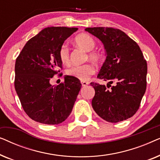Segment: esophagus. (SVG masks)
Returning <instances> with one entry per match:
<instances>
[{"instance_id":"34e87169","label":"esophagus","mask_w":160,"mask_h":160,"mask_svg":"<svg viewBox=\"0 0 160 160\" xmlns=\"http://www.w3.org/2000/svg\"><path fill=\"white\" fill-rule=\"evenodd\" d=\"M81 83H82V85L83 87H86V86H87V85L89 84L88 82H85V81H82V82H81Z\"/></svg>"}]
</instances>
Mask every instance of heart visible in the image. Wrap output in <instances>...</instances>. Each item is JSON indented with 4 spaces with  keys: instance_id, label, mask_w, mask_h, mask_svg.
<instances>
[{
    "instance_id": "1",
    "label": "heart",
    "mask_w": 160,
    "mask_h": 160,
    "mask_svg": "<svg viewBox=\"0 0 160 160\" xmlns=\"http://www.w3.org/2000/svg\"><path fill=\"white\" fill-rule=\"evenodd\" d=\"M74 42L78 47L82 48L84 51L89 52L88 58L94 62H98L102 60V55L96 52H92L95 47V41L92 36L88 34L82 33L78 35L74 38ZM58 56L60 62L63 64L69 62V49L66 44L61 45L58 51ZM95 68L92 64H84L82 65H73L67 69L68 76L76 78L81 81L89 79L90 76L95 73Z\"/></svg>"
}]
</instances>
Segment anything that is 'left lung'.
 Masks as SVG:
<instances>
[{
	"mask_svg": "<svg viewBox=\"0 0 160 160\" xmlns=\"http://www.w3.org/2000/svg\"><path fill=\"white\" fill-rule=\"evenodd\" d=\"M85 31L101 41L106 55L98 78L108 81L109 89L91 83L95 91L92 100L94 111L111 123L132 117L139 108L146 89L147 63L139 46L119 29L87 28Z\"/></svg>",
	"mask_w": 160,
	"mask_h": 160,
	"instance_id": "left-lung-1",
	"label": "left lung"
}]
</instances>
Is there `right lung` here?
I'll list each match as a JSON object with an SVG mask.
<instances>
[{
  "mask_svg": "<svg viewBox=\"0 0 160 160\" xmlns=\"http://www.w3.org/2000/svg\"><path fill=\"white\" fill-rule=\"evenodd\" d=\"M77 30L44 28L26 43L17 58L15 89L24 111L34 121L58 124L71 114L82 87L79 80L65 76L64 82L56 86L50 84V80L62 68L59 49Z\"/></svg>",
  "mask_w": 160,
  "mask_h": 160,
  "instance_id": "obj_1",
  "label": "right lung"
}]
</instances>
